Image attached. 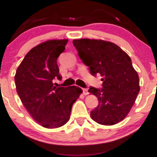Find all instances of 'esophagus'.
I'll return each instance as SVG.
<instances>
[{
  "instance_id": "34e87169",
  "label": "esophagus",
  "mask_w": 157,
  "mask_h": 157,
  "mask_svg": "<svg viewBox=\"0 0 157 157\" xmlns=\"http://www.w3.org/2000/svg\"><path fill=\"white\" fill-rule=\"evenodd\" d=\"M82 90H83V93L84 95H87L88 94V90L87 89H85V88H83V89H82Z\"/></svg>"
}]
</instances>
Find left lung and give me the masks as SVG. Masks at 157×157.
Here are the masks:
<instances>
[{
  "instance_id": "left-lung-1",
  "label": "left lung",
  "mask_w": 157,
  "mask_h": 157,
  "mask_svg": "<svg viewBox=\"0 0 157 157\" xmlns=\"http://www.w3.org/2000/svg\"><path fill=\"white\" fill-rule=\"evenodd\" d=\"M73 44L93 76L102 77V88L90 86L89 93L99 104L90 112L93 121L112 125L122 121L140 91L139 77L128 54L115 44L103 40L75 39Z\"/></svg>"
}]
</instances>
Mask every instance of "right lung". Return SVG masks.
Returning <instances> with one entry per match:
<instances>
[{"label":"right lung","instance_id":"right-lung-1","mask_svg":"<svg viewBox=\"0 0 157 157\" xmlns=\"http://www.w3.org/2000/svg\"><path fill=\"white\" fill-rule=\"evenodd\" d=\"M67 39L49 40L29 51L16 72L15 84L22 103L43 127L59 128L70 119L73 104L82 90L78 86L56 87L61 80L57 59L65 49Z\"/></svg>","mask_w":157,"mask_h":157}]
</instances>
